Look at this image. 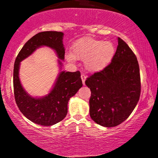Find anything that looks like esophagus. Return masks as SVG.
Segmentation results:
<instances>
[{
	"instance_id": "1",
	"label": "esophagus",
	"mask_w": 158,
	"mask_h": 158,
	"mask_svg": "<svg viewBox=\"0 0 158 158\" xmlns=\"http://www.w3.org/2000/svg\"><path fill=\"white\" fill-rule=\"evenodd\" d=\"M81 81H82V83L83 85H85V79H86V76L85 75V74H81Z\"/></svg>"
}]
</instances>
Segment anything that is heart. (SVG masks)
I'll use <instances>...</instances> for the list:
<instances>
[{
  "label": "heart",
  "instance_id": "obj_1",
  "mask_svg": "<svg viewBox=\"0 0 158 158\" xmlns=\"http://www.w3.org/2000/svg\"><path fill=\"white\" fill-rule=\"evenodd\" d=\"M71 53L67 54L68 60L73 61L74 58L85 60V67L90 72H98L110 62L115 54V47L110 41L92 39H81L76 41Z\"/></svg>",
  "mask_w": 158,
  "mask_h": 158
}]
</instances>
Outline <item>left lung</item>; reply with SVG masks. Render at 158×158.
Listing matches in <instances>:
<instances>
[{"mask_svg":"<svg viewBox=\"0 0 158 158\" xmlns=\"http://www.w3.org/2000/svg\"><path fill=\"white\" fill-rule=\"evenodd\" d=\"M91 91L90 116L97 124L114 127L130 116L138 102L141 84L137 57L128 44L118 38L111 62L87 78Z\"/></svg>","mask_w":158,"mask_h":158,"instance_id":"obj_1","label":"left lung"}]
</instances>
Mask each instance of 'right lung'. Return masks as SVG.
Instances as JSON below:
<instances>
[{
	"instance_id": "add662e5",
	"label": "right lung",
	"mask_w": 158,
	"mask_h": 158,
	"mask_svg": "<svg viewBox=\"0 0 158 158\" xmlns=\"http://www.w3.org/2000/svg\"><path fill=\"white\" fill-rule=\"evenodd\" d=\"M64 33L46 31L36 34L23 45L16 57L13 70L14 95L19 110L27 119L41 126H52L60 122L68 114V103L82 86L81 73L61 71L53 88L43 97H32L23 89L19 79L20 63L32 55L36 49L46 46L55 50L61 69L65 50L63 44Z\"/></svg>"
}]
</instances>
